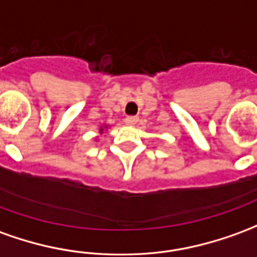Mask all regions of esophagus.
I'll return each instance as SVG.
<instances>
[{"label":"esophagus","instance_id":"esophagus-1","mask_svg":"<svg viewBox=\"0 0 257 257\" xmlns=\"http://www.w3.org/2000/svg\"><path fill=\"white\" fill-rule=\"evenodd\" d=\"M138 121H139V116H126L125 118V122L128 125H135V123H138Z\"/></svg>","mask_w":257,"mask_h":257}]
</instances>
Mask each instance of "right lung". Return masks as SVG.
<instances>
[{"mask_svg":"<svg viewBox=\"0 0 257 257\" xmlns=\"http://www.w3.org/2000/svg\"><path fill=\"white\" fill-rule=\"evenodd\" d=\"M100 132H103V128H100Z\"/></svg>","mask_w":257,"mask_h":257,"instance_id":"1","label":"right lung"}]
</instances>
